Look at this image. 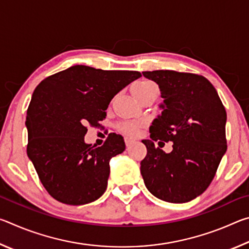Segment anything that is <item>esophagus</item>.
Masks as SVG:
<instances>
[{
    "label": "esophagus",
    "instance_id": "esophagus-1",
    "mask_svg": "<svg viewBox=\"0 0 249 249\" xmlns=\"http://www.w3.org/2000/svg\"><path fill=\"white\" fill-rule=\"evenodd\" d=\"M135 141L133 140V138H130V137H125V144H126V146H130L133 144Z\"/></svg>",
    "mask_w": 249,
    "mask_h": 249
}]
</instances>
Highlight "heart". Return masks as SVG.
Segmentation results:
<instances>
[{
  "instance_id": "heart-1",
  "label": "heart",
  "mask_w": 249,
  "mask_h": 249,
  "mask_svg": "<svg viewBox=\"0 0 249 249\" xmlns=\"http://www.w3.org/2000/svg\"><path fill=\"white\" fill-rule=\"evenodd\" d=\"M151 87H155V83L149 81V80H140V81H136L132 86V92L135 96H137L142 93H144V92L150 89ZM140 126H141V122L126 121L120 125V129L125 134L134 136V135L137 134Z\"/></svg>"
}]
</instances>
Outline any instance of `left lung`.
I'll return each instance as SVG.
<instances>
[{
	"label": "left lung",
	"mask_w": 249,
	"mask_h": 249,
	"mask_svg": "<svg viewBox=\"0 0 249 249\" xmlns=\"http://www.w3.org/2000/svg\"><path fill=\"white\" fill-rule=\"evenodd\" d=\"M142 74L158 84L162 103L161 114L149 127L151 140L142 141L147 155L141 174L158 199L189 202L206 190L226 153L225 107L215 88L202 75L174 70ZM157 140L172 141L174 149L166 154L154 146Z\"/></svg>",
	"instance_id": "8db88e82"
}]
</instances>
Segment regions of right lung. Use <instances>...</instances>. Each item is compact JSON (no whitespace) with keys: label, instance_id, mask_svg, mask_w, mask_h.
Listing matches in <instances>:
<instances>
[{"label":"right lung","instance_id":"1","mask_svg":"<svg viewBox=\"0 0 249 249\" xmlns=\"http://www.w3.org/2000/svg\"><path fill=\"white\" fill-rule=\"evenodd\" d=\"M138 71L102 70L77 65L44 79L34 91L26 116L27 156L53 199L82 205L107 187L109 160L125 142L112 133L101 147L86 144L88 125L98 126L111 100Z\"/></svg>","mask_w":249,"mask_h":249}]
</instances>
